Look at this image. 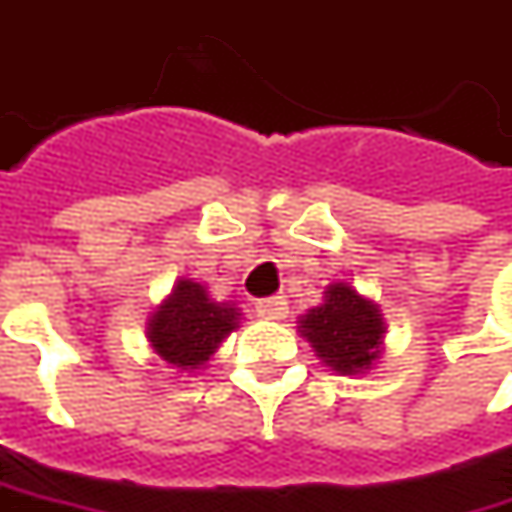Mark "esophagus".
Here are the masks:
<instances>
[{"mask_svg":"<svg viewBox=\"0 0 512 512\" xmlns=\"http://www.w3.org/2000/svg\"><path fill=\"white\" fill-rule=\"evenodd\" d=\"M286 312H289V306H286L283 298L257 300V315L266 318V321H280V318H286Z\"/></svg>","mask_w":512,"mask_h":512,"instance_id":"obj_1","label":"esophagus"}]
</instances>
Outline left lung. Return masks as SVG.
I'll list each match as a JSON object with an SVG mask.
<instances>
[{
    "label": "left lung",
    "mask_w": 512,
    "mask_h": 512,
    "mask_svg": "<svg viewBox=\"0 0 512 512\" xmlns=\"http://www.w3.org/2000/svg\"><path fill=\"white\" fill-rule=\"evenodd\" d=\"M300 332L326 367L358 375L378 358L384 323L372 300L361 298L346 283H332L321 306L300 318Z\"/></svg>",
    "instance_id": "left-lung-1"
}]
</instances>
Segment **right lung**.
I'll return each mask as SVG.
<instances>
[{
  "mask_svg": "<svg viewBox=\"0 0 512 512\" xmlns=\"http://www.w3.org/2000/svg\"><path fill=\"white\" fill-rule=\"evenodd\" d=\"M237 315L240 312L232 303L212 300L200 283L180 280L171 298L163 300V306L151 315L148 341L166 364L197 369L237 326Z\"/></svg>",
  "mask_w": 512,
  "mask_h": 512,
  "instance_id": "obj_1",
  "label": "right lung"
}]
</instances>
